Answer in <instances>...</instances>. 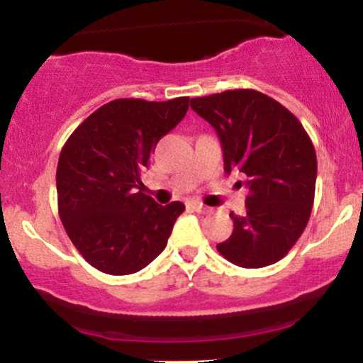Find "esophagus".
<instances>
[{
  "label": "esophagus",
  "instance_id": "obj_1",
  "mask_svg": "<svg viewBox=\"0 0 363 363\" xmlns=\"http://www.w3.org/2000/svg\"><path fill=\"white\" fill-rule=\"evenodd\" d=\"M193 210L194 211H199V213H206V211H210V208L208 206H205V205H201V203H193Z\"/></svg>",
  "mask_w": 363,
  "mask_h": 363
}]
</instances>
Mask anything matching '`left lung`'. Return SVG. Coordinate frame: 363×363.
Listing matches in <instances>:
<instances>
[{
	"label": "left lung",
	"instance_id": "obj_1",
	"mask_svg": "<svg viewBox=\"0 0 363 363\" xmlns=\"http://www.w3.org/2000/svg\"><path fill=\"white\" fill-rule=\"evenodd\" d=\"M191 109L213 126L225 172H242L249 189L234 232L216 249L240 268H264L294 247L314 205V145L289 109L257 90H227L191 99ZM242 186V182L239 181Z\"/></svg>",
	"mask_w": 363,
	"mask_h": 363
}]
</instances>
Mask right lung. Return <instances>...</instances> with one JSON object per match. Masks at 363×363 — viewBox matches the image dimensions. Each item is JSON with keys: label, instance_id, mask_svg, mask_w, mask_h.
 <instances>
[{"label": "right lung", "instance_id": "right-lung-1", "mask_svg": "<svg viewBox=\"0 0 363 363\" xmlns=\"http://www.w3.org/2000/svg\"><path fill=\"white\" fill-rule=\"evenodd\" d=\"M187 109L189 97L118 99L90 114L62 147L56 170L60 218L99 272L136 273L167 245L184 205H158L141 189V174L158 140Z\"/></svg>", "mask_w": 363, "mask_h": 363}]
</instances>
